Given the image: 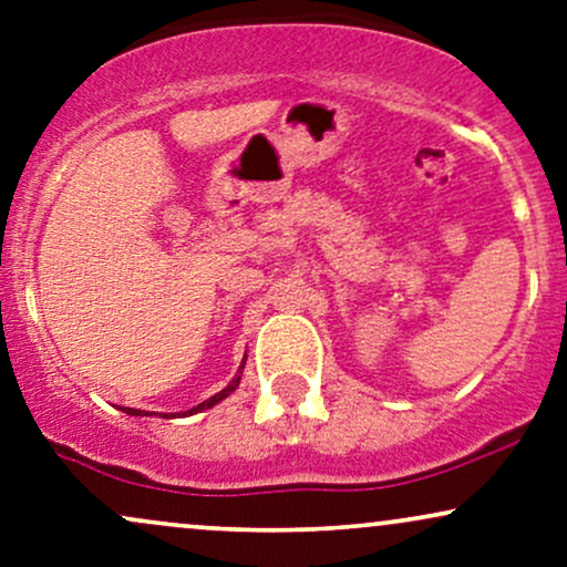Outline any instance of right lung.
Here are the masks:
<instances>
[{
    "label": "right lung",
    "instance_id": "right-lung-1",
    "mask_svg": "<svg viewBox=\"0 0 567 567\" xmlns=\"http://www.w3.org/2000/svg\"><path fill=\"white\" fill-rule=\"evenodd\" d=\"M238 379H241V377H236V379H233V382H230V384H228V388H225L223 392H217V395H212V398H209V401H204V403L193 405V409H190V411H185V414H198V411H204V409H212V405H215V403H219V401H223V398H228V395H230V392L238 388ZM124 411H126V414H132V416H145V414H140V411H137V409H124Z\"/></svg>",
    "mask_w": 567,
    "mask_h": 567
}]
</instances>
